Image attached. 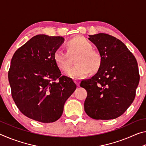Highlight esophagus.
Returning <instances> with one entry per match:
<instances>
[{
    "mask_svg": "<svg viewBox=\"0 0 146 146\" xmlns=\"http://www.w3.org/2000/svg\"><path fill=\"white\" fill-rule=\"evenodd\" d=\"M75 82L78 86H80V80H75Z\"/></svg>",
    "mask_w": 146,
    "mask_h": 146,
    "instance_id": "1",
    "label": "esophagus"
}]
</instances>
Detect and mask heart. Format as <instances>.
<instances>
[{"instance_id": "b5f03b06", "label": "heart", "mask_w": 146, "mask_h": 146, "mask_svg": "<svg viewBox=\"0 0 146 146\" xmlns=\"http://www.w3.org/2000/svg\"><path fill=\"white\" fill-rule=\"evenodd\" d=\"M67 52L61 50L54 53V60L56 66L64 72L68 71L71 66L70 56L74 57L76 64L68 72L72 78L84 77L90 72L95 73L100 68L102 58L98 51L93 48L92 44L82 36H76L67 44Z\"/></svg>"}]
</instances>
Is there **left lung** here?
I'll return each instance as SVG.
<instances>
[{
    "label": "left lung",
    "mask_w": 146,
    "mask_h": 146,
    "mask_svg": "<svg viewBox=\"0 0 146 146\" xmlns=\"http://www.w3.org/2000/svg\"><path fill=\"white\" fill-rule=\"evenodd\" d=\"M89 36L102 61L95 75L80 82L88 93L84 110L93 119H114L135 99L140 80L137 62L126 46L114 36L106 33Z\"/></svg>",
    "instance_id": "obj_1"
}]
</instances>
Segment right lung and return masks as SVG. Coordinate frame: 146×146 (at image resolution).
<instances>
[{"label": "right lung", "mask_w": 146, "mask_h": 146, "mask_svg": "<svg viewBox=\"0 0 146 146\" xmlns=\"http://www.w3.org/2000/svg\"><path fill=\"white\" fill-rule=\"evenodd\" d=\"M62 36L37 35L14 53L8 72L12 98L27 117L43 123L57 120L66 101L76 88L72 78L62 76L54 53Z\"/></svg>", "instance_id": "right-lung-1"}]
</instances>
